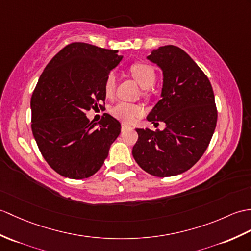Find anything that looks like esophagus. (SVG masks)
<instances>
[{"label":"esophagus","mask_w":251,"mask_h":251,"mask_svg":"<svg viewBox=\"0 0 251 251\" xmlns=\"http://www.w3.org/2000/svg\"><path fill=\"white\" fill-rule=\"evenodd\" d=\"M128 128H131V126H130V125H128V124H126V123H123V124H122V130H126V129H128Z\"/></svg>","instance_id":"34e87169"}]
</instances>
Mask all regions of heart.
<instances>
[{"label": "heart", "instance_id": "heart-1", "mask_svg": "<svg viewBox=\"0 0 251 251\" xmlns=\"http://www.w3.org/2000/svg\"><path fill=\"white\" fill-rule=\"evenodd\" d=\"M129 73L137 82L143 89H149L154 85L156 81V72L153 66L144 62H135L129 66ZM104 94L107 97H111L115 90V77L113 74H109L103 84ZM111 113L115 118L122 121L130 122L133 119L141 116L144 113V109L135 103H128L120 101L111 109Z\"/></svg>", "mask_w": 251, "mask_h": 251}]
</instances>
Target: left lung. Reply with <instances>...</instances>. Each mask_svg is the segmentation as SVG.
<instances>
[{
    "mask_svg": "<svg viewBox=\"0 0 251 251\" xmlns=\"http://www.w3.org/2000/svg\"><path fill=\"white\" fill-rule=\"evenodd\" d=\"M148 59L164 73L161 99L148 120L164 130L136 128L132 156L145 172L167 177L187 171L207 149L217 123L211 82L195 61L178 47L168 45Z\"/></svg>",
    "mask_w": 251,
    "mask_h": 251,
    "instance_id": "left-lung-1",
    "label": "left lung"
}]
</instances>
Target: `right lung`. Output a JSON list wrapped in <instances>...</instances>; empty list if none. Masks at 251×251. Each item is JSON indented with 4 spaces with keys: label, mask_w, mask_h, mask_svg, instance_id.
Listing matches in <instances>:
<instances>
[{
    "label": "right lung",
    "mask_w": 251,
    "mask_h": 251,
    "mask_svg": "<svg viewBox=\"0 0 251 251\" xmlns=\"http://www.w3.org/2000/svg\"><path fill=\"white\" fill-rule=\"evenodd\" d=\"M116 52L69 44L48 63L33 91V136L45 160L62 176L95 174L120 135V122L110 114L102 115L97 128L86 118L91 109L104 107V81L122 60Z\"/></svg>",
    "instance_id": "add662e5"
}]
</instances>
